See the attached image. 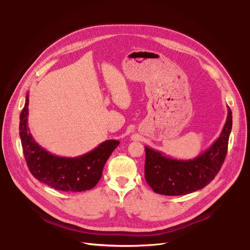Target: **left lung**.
Instances as JSON below:
<instances>
[{
	"instance_id": "obj_1",
	"label": "left lung",
	"mask_w": 250,
	"mask_h": 250,
	"mask_svg": "<svg viewBox=\"0 0 250 250\" xmlns=\"http://www.w3.org/2000/svg\"><path fill=\"white\" fill-rule=\"evenodd\" d=\"M227 112L219 138L205 152L192 160L173 159L145 146V178L154 192L167 196L186 195L203 189L215 178L225 160L232 128L229 106Z\"/></svg>"
}]
</instances>
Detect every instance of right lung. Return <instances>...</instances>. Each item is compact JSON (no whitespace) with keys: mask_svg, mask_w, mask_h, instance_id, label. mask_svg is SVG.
Segmentation results:
<instances>
[{"mask_svg":"<svg viewBox=\"0 0 250 250\" xmlns=\"http://www.w3.org/2000/svg\"><path fill=\"white\" fill-rule=\"evenodd\" d=\"M29 95L20 114V139L24 157L32 175L46 185L63 192L92 189L101 180L104 165L120 145L116 140L102 143L89 153L75 158L52 155L33 139L28 127Z\"/></svg>","mask_w":250,"mask_h":250,"instance_id":"1","label":"right lung"}]
</instances>
